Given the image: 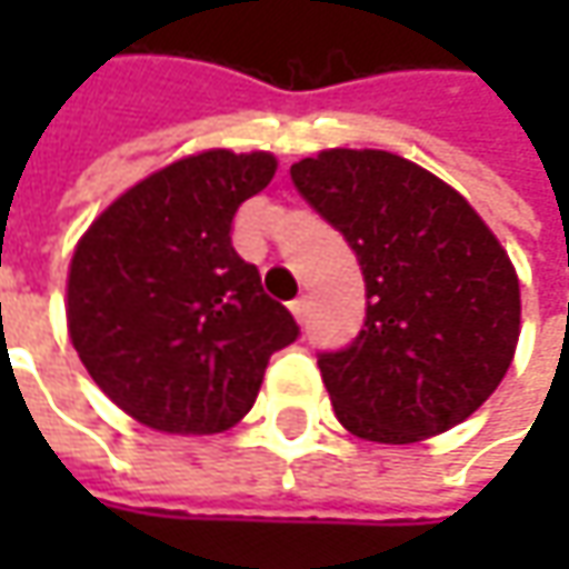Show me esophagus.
Segmentation results:
<instances>
[{"instance_id": "obj_1", "label": "esophagus", "mask_w": 569, "mask_h": 569, "mask_svg": "<svg viewBox=\"0 0 569 569\" xmlns=\"http://www.w3.org/2000/svg\"><path fill=\"white\" fill-rule=\"evenodd\" d=\"M291 313L297 317V322H307V313H310V297L300 295L297 300H291Z\"/></svg>"}]
</instances>
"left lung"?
Listing matches in <instances>:
<instances>
[{
	"label": "left lung",
	"instance_id": "obj_1",
	"mask_svg": "<svg viewBox=\"0 0 569 569\" xmlns=\"http://www.w3.org/2000/svg\"><path fill=\"white\" fill-rule=\"evenodd\" d=\"M291 180L348 240L367 284L358 339L319 355L336 418L377 443L462 425L519 341V278L500 240L456 189L389 151H319Z\"/></svg>",
	"mask_w": 569,
	"mask_h": 569
}]
</instances>
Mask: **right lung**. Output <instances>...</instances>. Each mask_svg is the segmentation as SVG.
<instances>
[{
	"instance_id": "add662e5",
	"label": "right lung",
	"mask_w": 569,
	"mask_h": 569,
	"mask_svg": "<svg viewBox=\"0 0 569 569\" xmlns=\"http://www.w3.org/2000/svg\"><path fill=\"white\" fill-rule=\"evenodd\" d=\"M269 151H202L126 189L78 240L66 317L91 380L164 433H221L300 336L230 228L272 183Z\"/></svg>"
}]
</instances>
